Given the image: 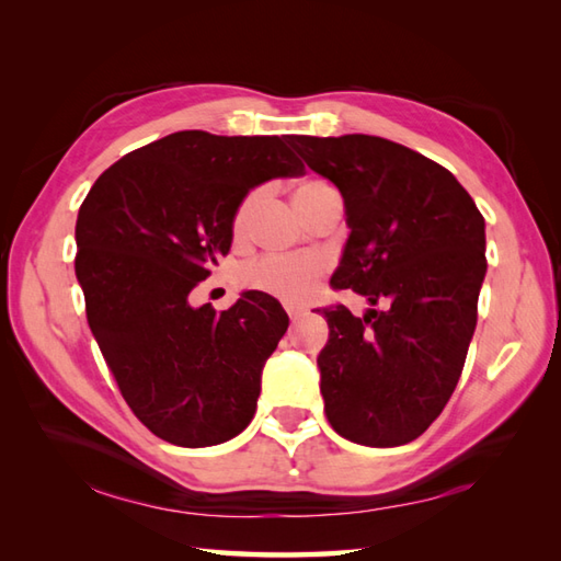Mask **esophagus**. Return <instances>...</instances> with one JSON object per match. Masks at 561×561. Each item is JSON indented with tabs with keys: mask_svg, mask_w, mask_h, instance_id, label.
<instances>
[{
	"mask_svg": "<svg viewBox=\"0 0 561 561\" xmlns=\"http://www.w3.org/2000/svg\"><path fill=\"white\" fill-rule=\"evenodd\" d=\"M284 311L291 320H299L301 316H306V308L304 306H294V304H284Z\"/></svg>",
	"mask_w": 561,
	"mask_h": 561,
	"instance_id": "esophagus-1",
	"label": "esophagus"
}]
</instances>
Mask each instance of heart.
I'll use <instances>...</instances> for the list:
<instances>
[{"mask_svg":"<svg viewBox=\"0 0 561 561\" xmlns=\"http://www.w3.org/2000/svg\"><path fill=\"white\" fill-rule=\"evenodd\" d=\"M330 199H340V193L323 178H306L299 187L294 190V202L304 217L313 209L325 205ZM262 205V190L253 187L238 202L231 214V236L236 241H245L253 229L255 214ZM323 260L301 255V257H279V255H262L250 260L241 270L243 287L277 296L284 301H301L304 296L311 294L316 279L323 274Z\"/></svg>","mask_w":561,"mask_h":561,"instance_id":"b5f03b06","label":"heart"}]
</instances>
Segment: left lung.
<instances>
[{
  "mask_svg": "<svg viewBox=\"0 0 561 561\" xmlns=\"http://www.w3.org/2000/svg\"><path fill=\"white\" fill-rule=\"evenodd\" d=\"M289 145L340 187L350 241L332 289L371 308H318L330 340L318 356L330 426L362 446L422 436L444 412L478 325L486 272L484 217L453 173L383 137L291 135Z\"/></svg>",
  "mask_w": 561,
  "mask_h": 561,
  "instance_id": "8db88e82",
  "label": "left lung"
}]
</instances>
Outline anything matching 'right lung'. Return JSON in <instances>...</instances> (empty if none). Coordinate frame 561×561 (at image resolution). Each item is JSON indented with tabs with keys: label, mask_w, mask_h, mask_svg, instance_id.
Segmentation results:
<instances>
[{
	"label": "right lung",
	"mask_w": 561,
	"mask_h": 561,
	"mask_svg": "<svg viewBox=\"0 0 561 561\" xmlns=\"http://www.w3.org/2000/svg\"><path fill=\"white\" fill-rule=\"evenodd\" d=\"M289 137L183 129L125 153L81 202L77 279L121 396L151 434L217 446L257 408L260 374L289 318L245 291L229 311L193 291L231 250V214L250 187L306 169Z\"/></svg>",
	"instance_id": "right-lung-1"
}]
</instances>
